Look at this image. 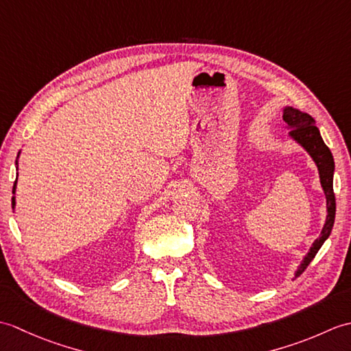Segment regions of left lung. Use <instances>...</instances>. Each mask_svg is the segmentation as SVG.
I'll list each match as a JSON object with an SVG mask.
<instances>
[{
	"label": "left lung",
	"mask_w": 351,
	"mask_h": 351,
	"mask_svg": "<svg viewBox=\"0 0 351 351\" xmlns=\"http://www.w3.org/2000/svg\"><path fill=\"white\" fill-rule=\"evenodd\" d=\"M282 121L285 123V128L289 130L288 137L294 140L297 145L302 146L304 151L309 154L312 161L315 162L318 169L319 184L326 196V221L322 229V234L317 240L312 243L311 249L302 259L300 265L297 267L294 273L295 278L306 270V267L311 264V261L315 258L318 250L322 249L324 241L329 238L333 223H335V211H337V204H335L333 195V173H335V161L330 149L326 146L324 140L319 134V130L315 126V121L308 113L297 110L294 107H283L282 110Z\"/></svg>",
	"instance_id": "8db88e82"
}]
</instances>
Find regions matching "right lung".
I'll return each mask as SVG.
<instances>
[{"instance_id":"1","label":"right lung","mask_w":351,"mask_h":351,"mask_svg":"<svg viewBox=\"0 0 351 351\" xmlns=\"http://www.w3.org/2000/svg\"><path fill=\"white\" fill-rule=\"evenodd\" d=\"M19 155H21V151H19V154H18V158H19ZM18 158H16V162H14V164H16V169H18ZM16 182H18V178H16V181H14V185H13V195H14V193H16ZM14 206H16V197H12V208H13V210H14Z\"/></svg>"}]
</instances>
